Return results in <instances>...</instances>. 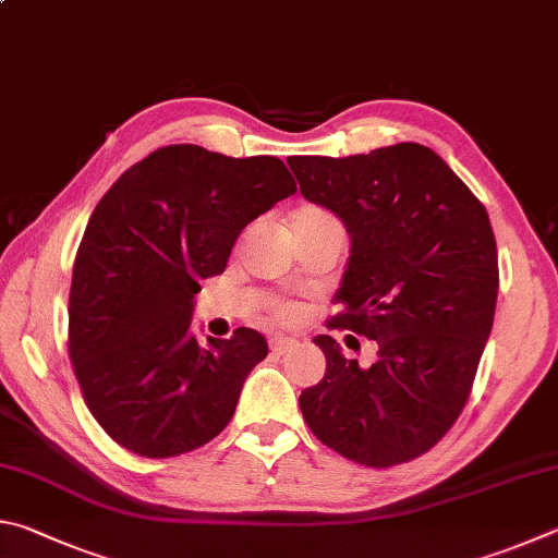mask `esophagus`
Segmentation results:
<instances>
[{"label": "esophagus", "mask_w": 558, "mask_h": 558, "mask_svg": "<svg viewBox=\"0 0 558 558\" xmlns=\"http://www.w3.org/2000/svg\"><path fill=\"white\" fill-rule=\"evenodd\" d=\"M270 347H272V351L286 353V351H290L292 347H298V341L292 339V337H276V339L270 341Z\"/></svg>", "instance_id": "obj_1"}]
</instances>
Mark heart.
Here are the masks:
<instances>
[{
  "label": "heart",
  "instance_id": "1",
  "mask_svg": "<svg viewBox=\"0 0 558 558\" xmlns=\"http://www.w3.org/2000/svg\"><path fill=\"white\" fill-rule=\"evenodd\" d=\"M324 221H337L327 209H322L317 205H302L295 211H292L290 225L292 227H312V225H324ZM276 317L282 322H290L295 317V307L292 305H276Z\"/></svg>",
  "mask_w": 558,
  "mask_h": 558
}]
</instances>
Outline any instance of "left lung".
<instances>
[{"label":"left lung","mask_w":558,"mask_h":558,"mask_svg":"<svg viewBox=\"0 0 558 558\" xmlns=\"http://www.w3.org/2000/svg\"><path fill=\"white\" fill-rule=\"evenodd\" d=\"M288 163L305 199L351 236L329 327L378 343L376 363L361 368L327 333L314 337L327 371L300 410L351 461L417 459L461 414L490 337L500 278L488 211L441 156L410 141Z\"/></svg>","instance_id":"left-lung-1"}]
</instances>
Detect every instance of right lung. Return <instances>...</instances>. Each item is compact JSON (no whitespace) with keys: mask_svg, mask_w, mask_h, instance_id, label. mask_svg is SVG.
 Returning a JSON list of instances; mask_svg holds the SVG:
<instances>
[{"mask_svg":"<svg viewBox=\"0 0 558 558\" xmlns=\"http://www.w3.org/2000/svg\"><path fill=\"white\" fill-rule=\"evenodd\" d=\"M276 156L158 148L99 199L70 286L68 349L85 402L121 447L168 459L227 427L268 343L192 333L199 282L225 272L241 229L295 195Z\"/></svg>","mask_w":558,"mask_h":558,"instance_id":"1","label":"right lung"}]
</instances>
